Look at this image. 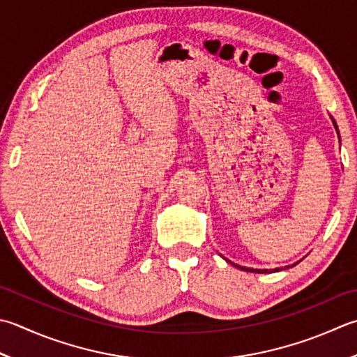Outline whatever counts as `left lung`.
<instances>
[{"mask_svg":"<svg viewBox=\"0 0 357 357\" xmlns=\"http://www.w3.org/2000/svg\"><path fill=\"white\" fill-rule=\"evenodd\" d=\"M333 119V117H331ZM333 125H334V128H336V131H337V135H339V130H337V125H336V122H334V119H333ZM339 139H340V136H339ZM229 261V260H227ZM298 263V261H297ZM296 263V264H297ZM234 264V263H232ZM296 264H292V266H296ZM234 266H236L238 269H241V271H246V272H257V274H268V272H277L278 271V268L277 269H271V271H268V269H252V268H243V266H238V264H234ZM286 268H289V266H286Z\"/></svg>","mask_w":357,"mask_h":357,"instance_id":"1","label":"left lung"}]
</instances>
